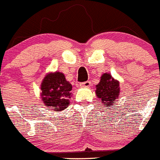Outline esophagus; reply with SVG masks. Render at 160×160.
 I'll list each match as a JSON object with an SVG mask.
<instances>
[{
	"instance_id": "obj_1",
	"label": "esophagus",
	"mask_w": 160,
	"mask_h": 160,
	"mask_svg": "<svg viewBox=\"0 0 160 160\" xmlns=\"http://www.w3.org/2000/svg\"><path fill=\"white\" fill-rule=\"evenodd\" d=\"M80 87H85V88H88L91 86V82L90 81H85V82H83V83H80Z\"/></svg>"
}]
</instances>
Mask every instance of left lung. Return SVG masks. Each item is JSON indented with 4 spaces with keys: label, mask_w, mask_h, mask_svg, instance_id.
Returning a JSON list of instances; mask_svg holds the SVG:
<instances>
[{
    "label": "left lung",
    "mask_w": 160,
    "mask_h": 160,
    "mask_svg": "<svg viewBox=\"0 0 160 160\" xmlns=\"http://www.w3.org/2000/svg\"><path fill=\"white\" fill-rule=\"evenodd\" d=\"M96 94L105 106L111 107L117 102L120 93L119 82L114 80L109 73H104L99 84L96 86Z\"/></svg>",
    "instance_id": "left-lung-1"
}]
</instances>
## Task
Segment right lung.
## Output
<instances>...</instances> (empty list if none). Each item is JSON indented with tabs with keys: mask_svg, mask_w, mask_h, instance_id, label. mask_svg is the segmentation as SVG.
I'll use <instances>...</instances> for the list:
<instances>
[{
	"mask_svg": "<svg viewBox=\"0 0 160 160\" xmlns=\"http://www.w3.org/2000/svg\"><path fill=\"white\" fill-rule=\"evenodd\" d=\"M72 88V84L67 81L63 73L51 72L42 82V101L52 110L62 111L69 105Z\"/></svg>",
	"mask_w": 160,
	"mask_h": 160,
	"instance_id": "1",
	"label": "right lung"
}]
</instances>
